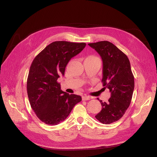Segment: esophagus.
<instances>
[{
    "instance_id": "obj_1",
    "label": "esophagus",
    "mask_w": 157,
    "mask_h": 157,
    "mask_svg": "<svg viewBox=\"0 0 157 157\" xmlns=\"http://www.w3.org/2000/svg\"><path fill=\"white\" fill-rule=\"evenodd\" d=\"M82 99L83 101H86V100H90V99H92V98L90 96H83L82 97Z\"/></svg>"
}]
</instances>
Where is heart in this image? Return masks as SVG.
I'll return each instance as SVG.
<instances>
[{"mask_svg":"<svg viewBox=\"0 0 157 157\" xmlns=\"http://www.w3.org/2000/svg\"><path fill=\"white\" fill-rule=\"evenodd\" d=\"M90 58H92V57H90Z\"/></svg>","mask_w":157,"mask_h":157,"instance_id":"obj_1","label":"heart"}]
</instances>
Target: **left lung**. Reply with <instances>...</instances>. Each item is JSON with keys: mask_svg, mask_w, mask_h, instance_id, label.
Returning a JSON list of instances; mask_svg holds the SVG:
<instances>
[{"mask_svg": "<svg viewBox=\"0 0 157 157\" xmlns=\"http://www.w3.org/2000/svg\"><path fill=\"white\" fill-rule=\"evenodd\" d=\"M88 45L100 55L103 61V86L111 93L107 102L100 101L102 109L95 116L103 124L118 121L129 107L134 89V77L127 56L109 41Z\"/></svg>", "mask_w": 157, "mask_h": 157, "instance_id": "8db88e82", "label": "left lung"}]
</instances>
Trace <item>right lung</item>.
<instances>
[{"label": "right lung", "mask_w": 157, "mask_h": 157, "mask_svg": "<svg viewBox=\"0 0 157 157\" xmlns=\"http://www.w3.org/2000/svg\"><path fill=\"white\" fill-rule=\"evenodd\" d=\"M86 44L55 41L33 59L27 80V91L31 108L45 124L63 122L82 98L61 90L58 78L64 75L69 60L81 52Z\"/></svg>", "instance_id": "add662e5"}]
</instances>
